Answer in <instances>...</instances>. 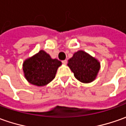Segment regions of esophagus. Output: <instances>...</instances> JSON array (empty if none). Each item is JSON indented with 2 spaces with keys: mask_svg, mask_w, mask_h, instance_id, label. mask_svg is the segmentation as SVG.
I'll return each mask as SVG.
<instances>
[{
  "mask_svg": "<svg viewBox=\"0 0 126 126\" xmlns=\"http://www.w3.org/2000/svg\"><path fill=\"white\" fill-rule=\"evenodd\" d=\"M62 63H63V64H64V65H65V64H67V60H63V61H62Z\"/></svg>",
  "mask_w": 126,
  "mask_h": 126,
  "instance_id": "34e87169",
  "label": "esophagus"
}]
</instances>
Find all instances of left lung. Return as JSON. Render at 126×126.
Returning <instances> with one entry per match:
<instances>
[{
  "mask_svg": "<svg viewBox=\"0 0 126 126\" xmlns=\"http://www.w3.org/2000/svg\"><path fill=\"white\" fill-rule=\"evenodd\" d=\"M67 65L74 73L75 77L82 83H90L98 75L100 63L88 53L79 50L68 60Z\"/></svg>",
  "mask_w": 126,
  "mask_h": 126,
  "instance_id": "obj_1",
  "label": "left lung"
}]
</instances>
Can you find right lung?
Masks as SVG:
<instances>
[{
  "label": "right lung",
  "instance_id": "1",
  "mask_svg": "<svg viewBox=\"0 0 126 126\" xmlns=\"http://www.w3.org/2000/svg\"><path fill=\"white\" fill-rule=\"evenodd\" d=\"M61 64L58 59H51L45 51L40 50L36 54L24 61V77L32 84L37 86H45L54 79Z\"/></svg>",
  "mask_w": 126,
  "mask_h": 126
}]
</instances>
